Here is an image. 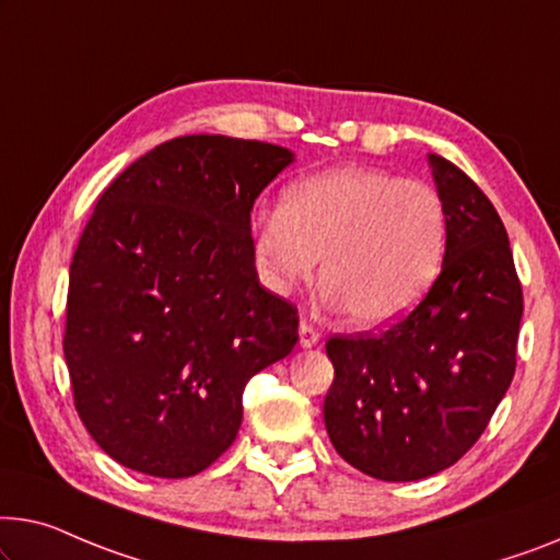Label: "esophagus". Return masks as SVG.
Masks as SVG:
<instances>
[{
	"instance_id": "34e87169",
	"label": "esophagus",
	"mask_w": 560,
	"mask_h": 560,
	"mask_svg": "<svg viewBox=\"0 0 560 560\" xmlns=\"http://www.w3.org/2000/svg\"><path fill=\"white\" fill-rule=\"evenodd\" d=\"M319 341H322V334L316 331L312 324H308V322L299 324V347L312 349V347H319Z\"/></svg>"
}]
</instances>
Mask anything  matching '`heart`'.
I'll return each mask as SVG.
<instances>
[{"instance_id":"obj_1","label":"heart","mask_w":560,"mask_h":560,"mask_svg":"<svg viewBox=\"0 0 560 560\" xmlns=\"http://www.w3.org/2000/svg\"><path fill=\"white\" fill-rule=\"evenodd\" d=\"M447 246V211L428 183L372 165H339L283 190L254 223L266 287L289 294L322 256L324 296L360 327H385L420 302Z\"/></svg>"}]
</instances>
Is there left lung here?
Masks as SVG:
<instances>
[{"mask_svg":"<svg viewBox=\"0 0 560 560\" xmlns=\"http://www.w3.org/2000/svg\"><path fill=\"white\" fill-rule=\"evenodd\" d=\"M447 211V246L428 296L389 329L327 341L324 424L337 453L387 482L455 465L488 428L515 372L523 291L488 196L428 155Z\"/></svg>","mask_w":560,"mask_h":560,"instance_id":"left-lung-1","label":"left lung"}]
</instances>
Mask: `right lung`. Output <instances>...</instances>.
<instances>
[{"label":"right lung","instance_id":"right-lung-1","mask_svg":"<svg viewBox=\"0 0 560 560\" xmlns=\"http://www.w3.org/2000/svg\"><path fill=\"white\" fill-rule=\"evenodd\" d=\"M289 148L183 136L100 196L70 266L65 362L113 460L190 478L231 447L244 387L291 354L296 306L258 283L252 208Z\"/></svg>","mask_w":560,"mask_h":560}]
</instances>
